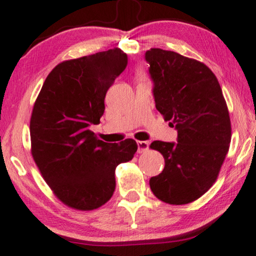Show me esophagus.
I'll return each mask as SVG.
<instances>
[{
    "mask_svg": "<svg viewBox=\"0 0 256 256\" xmlns=\"http://www.w3.org/2000/svg\"><path fill=\"white\" fill-rule=\"evenodd\" d=\"M137 145H138V152L139 154H142V152H145L148 150V142H144V140H138L137 142Z\"/></svg>",
    "mask_w": 256,
    "mask_h": 256,
    "instance_id": "34e87169",
    "label": "esophagus"
}]
</instances>
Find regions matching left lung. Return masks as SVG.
Segmentation results:
<instances>
[{
    "label": "left lung",
    "instance_id": "obj_1",
    "mask_svg": "<svg viewBox=\"0 0 256 256\" xmlns=\"http://www.w3.org/2000/svg\"><path fill=\"white\" fill-rule=\"evenodd\" d=\"M156 108L177 130V143L154 140L150 148L166 160L151 177L154 195L186 204L204 195L218 178L232 138L230 118L218 78L204 64L176 52L145 53Z\"/></svg>",
    "mask_w": 256,
    "mask_h": 256
}]
</instances>
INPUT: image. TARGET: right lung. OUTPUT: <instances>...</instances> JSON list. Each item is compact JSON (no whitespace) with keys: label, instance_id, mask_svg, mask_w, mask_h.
<instances>
[{"label":"right lung","instance_id":"1","mask_svg":"<svg viewBox=\"0 0 256 256\" xmlns=\"http://www.w3.org/2000/svg\"><path fill=\"white\" fill-rule=\"evenodd\" d=\"M128 66L119 48L64 61L48 74L30 118L32 154L61 202L78 210L105 204L118 164L131 160L134 139L105 143L90 130L104 114L106 92Z\"/></svg>","mask_w":256,"mask_h":256}]
</instances>
